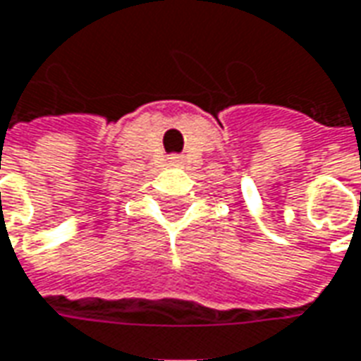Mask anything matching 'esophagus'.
<instances>
[{"label": "esophagus", "instance_id": "34e87169", "mask_svg": "<svg viewBox=\"0 0 361 361\" xmlns=\"http://www.w3.org/2000/svg\"><path fill=\"white\" fill-rule=\"evenodd\" d=\"M170 162H172L173 166H176V164L181 162V158H180V156H173V158H170Z\"/></svg>", "mask_w": 361, "mask_h": 361}]
</instances>
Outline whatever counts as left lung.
<instances>
[{
	"label": "left lung",
	"instance_id": "obj_1",
	"mask_svg": "<svg viewBox=\"0 0 361 361\" xmlns=\"http://www.w3.org/2000/svg\"><path fill=\"white\" fill-rule=\"evenodd\" d=\"M360 195H361V193H360Z\"/></svg>",
	"mask_w": 361,
	"mask_h": 361
}]
</instances>
